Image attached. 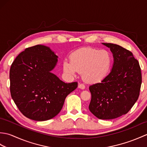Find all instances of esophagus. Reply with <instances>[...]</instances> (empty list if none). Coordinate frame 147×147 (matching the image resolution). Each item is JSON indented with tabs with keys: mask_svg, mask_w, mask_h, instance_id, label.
Returning a JSON list of instances; mask_svg holds the SVG:
<instances>
[{
	"mask_svg": "<svg viewBox=\"0 0 147 147\" xmlns=\"http://www.w3.org/2000/svg\"><path fill=\"white\" fill-rule=\"evenodd\" d=\"M78 87H79L80 88H81V89L83 90V89H85V85H84L83 83H79V85H78Z\"/></svg>",
	"mask_w": 147,
	"mask_h": 147,
	"instance_id": "34e87169",
	"label": "esophagus"
}]
</instances>
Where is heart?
I'll return each instance as SVG.
<instances>
[{
	"label": "heart",
	"mask_w": 147,
	"mask_h": 147,
	"mask_svg": "<svg viewBox=\"0 0 147 147\" xmlns=\"http://www.w3.org/2000/svg\"><path fill=\"white\" fill-rule=\"evenodd\" d=\"M112 65V57L105 50L83 47L72 53L70 61L63 62L65 73L71 75L82 73V77L88 83L100 82L107 75Z\"/></svg>",
	"instance_id": "obj_1"
}]
</instances>
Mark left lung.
<instances>
[{"label":"left lung","instance_id":"obj_1","mask_svg":"<svg viewBox=\"0 0 147 147\" xmlns=\"http://www.w3.org/2000/svg\"><path fill=\"white\" fill-rule=\"evenodd\" d=\"M113 54L111 73L100 83L89 86V110L100 119H113L127 114L137 101L142 85L139 62L121 46L103 43Z\"/></svg>","mask_w":147,"mask_h":147}]
</instances>
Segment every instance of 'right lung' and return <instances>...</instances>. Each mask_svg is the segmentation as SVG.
Here are the masks:
<instances>
[{
    "mask_svg": "<svg viewBox=\"0 0 147 147\" xmlns=\"http://www.w3.org/2000/svg\"><path fill=\"white\" fill-rule=\"evenodd\" d=\"M57 56L47 47L26 48L12 62L9 73L11 97L19 110L30 119L54 117L78 82L65 83L52 73Z\"/></svg>",
    "mask_w": 147,
    "mask_h": 147,
    "instance_id": "1",
    "label": "right lung"
}]
</instances>
